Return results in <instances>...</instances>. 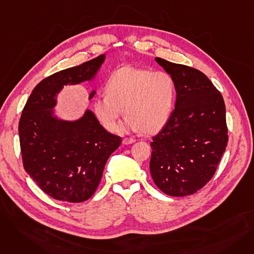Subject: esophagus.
I'll return each instance as SVG.
<instances>
[{"label":"esophagus","mask_w":254,"mask_h":254,"mask_svg":"<svg viewBox=\"0 0 254 254\" xmlns=\"http://www.w3.org/2000/svg\"><path fill=\"white\" fill-rule=\"evenodd\" d=\"M135 142H136V140L131 139V138H125V139L123 140V143H124L125 145H129V144H132V143H135Z\"/></svg>","instance_id":"1"}]
</instances>
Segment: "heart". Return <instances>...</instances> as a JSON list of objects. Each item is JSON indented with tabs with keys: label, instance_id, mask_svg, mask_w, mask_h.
<instances>
[{
	"label": "heart",
	"instance_id": "obj_1",
	"mask_svg": "<svg viewBox=\"0 0 254 254\" xmlns=\"http://www.w3.org/2000/svg\"><path fill=\"white\" fill-rule=\"evenodd\" d=\"M105 93L93 100L92 109L106 129H116L124 108L127 116L118 127L120 134L154 132L166 125L170 116L175 84L168 73L124 66L111 75Z\"/></svg>",
	"mask_w": 254,
	"mask_h": 254
}]
</instances>
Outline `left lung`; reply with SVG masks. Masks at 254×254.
<instances>
[{
	"mask_svg": "<svg viewBox=\"0 0 254 254\" xmlns=\"http://www.w3.org/2000/svg\"><path fill=\"white\" fill-rule=\"evenodd\" d=\"M155 62L173 78L175 109L150 146V173L171 196L196 192L213 177L228 145L221 93L196 69L161 58Z\"/></svg>",
	"mask_w": 254,
	"mask_h": 254,
	"instance_id": "obj_1",
	"label": "left lung"
}]
</instances>
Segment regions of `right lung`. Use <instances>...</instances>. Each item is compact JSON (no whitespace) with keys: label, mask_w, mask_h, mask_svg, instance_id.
Here are the masks:
<instances>
[{"label":"right lung","mask_w":254,"mask_h":254,"mask_svg":"<svg viewBox=\"0 0 254 254\" xmlns=\"http://www.w3.org/2000/svg\"><path fill=\"white\" fill-rule=\"evenodd\" d=\"M106 55L43 79L22 110L18 134L23 167L45 193L63 202L88 199L103 176L107 159L122 138L109 134L86 109L75 120L58 116V96L64 86L96 78ZM90 91L88 100L96 95Z\"/></svg>","instance_id":"1"}]
</instances>
